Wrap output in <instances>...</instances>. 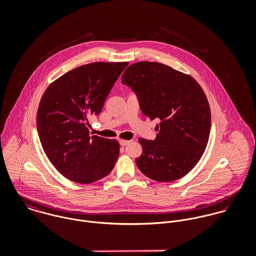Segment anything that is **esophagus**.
<instances>
[{
    "label": "esophagus",
    "instance_id": "1",
    "mask_svg": "<svg viewBox=\"0 0 256 256\" xmlns=\"http://www.w3.org/2000/svg\"><path fill=\"white\" fill-rule=\"evenodd\" d=\"M131 141L129 140H120V145L121 146H127Z\"/></svg>",
    "mask_w": 256,
    "mask_h": 256
}]
</instances>
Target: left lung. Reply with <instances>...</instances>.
<instances>
[{
    "mask_svg": "<svg viewBox=\"0 0 256 256\" xmlns=\"http://www.w3.org/2000/svg\"><path fill=\"white\" fill-rule=\"evenodd\" d=\"M137 94L143 114L158 118L154 141L139 139L136 164L146 178L170 182L185 176L208 144L211 110L201 86L189 74L158 62H137L122 74Z\"/></svg>",
    "mask_w": 256,
    "mask_h": 256,
    "instance_id": "obj_1",
    "label": "left lung"
}]
</instances>
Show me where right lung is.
Segmentation results:
<instances>
[{
    "mask_svg": "<svg viewBox=\"0 0 256 256\" xmlns=\"http://www.w3.org/2000/svg\"><path fill=\"white\" fill-rule=\"evenodd\" d=\"M128 62H94L69 71L50 84L37 110L40 143L51 164L80 184L108 174L119 156V143L92 135L90 115L100 113L114 82Z\"/></svg>",
    "mask_w": 256,
    "mask_h": 256,
    "instance_id": "right-lung-1",
    "label": "right lung"
}]
</instances>
